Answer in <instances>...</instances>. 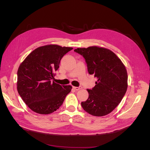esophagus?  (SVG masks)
<instances>
[{
    "label": "esophagus",
    "instance_id": "1",
    "mask_svg": "<svg viewBox=\"0 0 150 150\" xmlns=\"http://www.w3.org/2000/svg\"><path fill=\"white\" fill-rule=\"evenodd\" d=\"M81 88H82V87H81V86H79V87H73V89H74L76 91H78V90L81 89Z\"/></svg>",
    "mask_w": 150,
    "mask_h": 150
}]
</instances>
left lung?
<instances>
[{
  "mask_svg": "<svg viewBox=\"0 0 150 150\" xmlns=\"http://www.w3.org/2000/svg\"><path fill=\"white\" fill-rule=\"evenodd\" d=\"M74 52L84 58L89 74L98 78L94 87L87 89L88 99L81 103V106L93 116L108 115L120 103L126 92L128 74L125 66L108 49L92 46L78 48Z\"/></svg>",
  "mask_w": 150,
  "mask_h": 150,
  "instance_id": "obj_1",
  "label": "left lung"
}]
</instances>
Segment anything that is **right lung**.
<instances>
[{
    "label": "right lung",
    "mask_w": 150,
    "mask_h": 150,
    "mask_svg": "<svg viewBox=\"0 0 150 150\" xmlns=\"http://www.w3.org/2000/svg\"><path fill=\"white\" fill-rule=\"evenodd\" d=\"M72 49L57 45L39 47L21 63L17 71V91L31 110L48 115L62 105L72 87L52 79L61 59Z\"/></svg>",
    "instance_id": "add662e5"
}]
</instances>
